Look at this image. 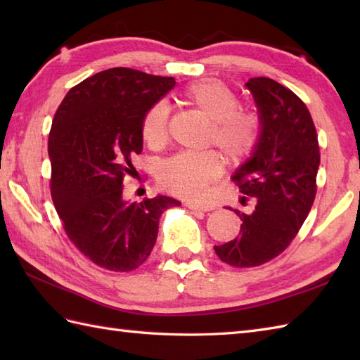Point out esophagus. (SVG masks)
Listing matches in <instances>:
<instances>
[{"label": "esophagus", "instance_id": "obj_1", "mask_svg": "<svg viewBox=\"0 0 360 360\" xmlns=\"http://www.w3.org/2000/svg\"><path fill=\"white\" fill-rule=\"evenodd\" d=\"M190 210H198V212H212L213 205L210 204H196V202H187L186 204Z\"/></svg>", "mask_w": 360, "mask_h": 360}]
</instances>
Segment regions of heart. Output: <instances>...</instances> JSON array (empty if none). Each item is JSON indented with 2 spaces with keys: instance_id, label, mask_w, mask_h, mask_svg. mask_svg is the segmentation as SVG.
Returning <instances> with one entry per match:
<instances>
[{
  "instance_id": "obj_1",
  "label": "heart",
  "mask_w": 360,
  "mask_h": 360,
  "mask_svg": "<svg viewBox=\"0 0 360 360\" xmlns=\"http://www.w3.org/2000/svg\"><path fill=\"white\" fill-rule=\"evenodd\" d=\"M186 102L213 122L212 142L233 162L254 155L263 134V120L255 110L240 108L235 91L219 80L188 85ZM142 136L151 148L168 139V105L159 101L142 119ZM223 159L215 151H184L167 159L159 168V181L168 192L184 198H201L223 173Z\"/></svg>"
}]
</instances>
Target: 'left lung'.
<instances>
[{
  "instance_id": "8db88e82",
  "label": "left lung",
  "mask_w": 360,
  "mask_h": 360,
  "mask_svg": "<svg viewBox=\"0 0 360 360\" xmlns=\"http://www.w3.org/2000/svg\"><path fill=\"white\" fill-rule=\"evenodd\" d=\"M246 86L262 116L263 134L232 179L243 195L255 198V209L249 215L235 210L240 235L213 248L233 267L264 264L289 246L316 200L320 165L316 127L302 98L267 77L249 79Z\"/></svg>"
}]
</instances>
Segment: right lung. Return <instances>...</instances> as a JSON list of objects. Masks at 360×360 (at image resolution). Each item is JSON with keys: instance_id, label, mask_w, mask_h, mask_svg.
Instances as JSON below:
<instances>
[{"instance_id": "right-lung-1", "label": "right lung", "mask_w": 360, "mask_h": 360, "mask_svg": "<svg viewBox=\"0 0 360 360\" xmlns=\"http://www.w3.org/2000/svg\"><path fill=\"white\" fill-rule=\"evenodd\" d=\"M173 77L129 68L97 72L68 91L49 133L51 196L68 238L94 264L129 272L151 254L162 212L179 201L122 200L142 151V119Z\"/></svg>"}]
</instances>
